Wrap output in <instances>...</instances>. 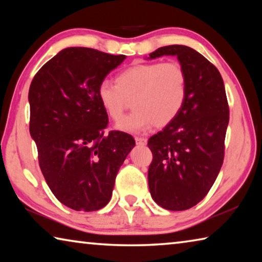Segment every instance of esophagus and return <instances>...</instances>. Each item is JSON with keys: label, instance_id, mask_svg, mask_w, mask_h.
Listing matches in <instances>:
<instances>
[{"label": "esophagus", "instance_id": "1", "mask_svg": "<svg viewBox=\"0 0 262 262\" xmlns=\"http://www.w3.org/2000/svg\"><path fill=\"white\" fill-rule=\"evenodd\" d=\"M135 142H136L137 145H145V144H147V139H144V137L137 136V137H135Z\"/></svg>", "mask_w": 262, "mask_h": 262}]
</instances>
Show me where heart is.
<instances>
[{
  "mask_svg": "<svg viewBox=\"0 0 262 262\" xmlns=\"http://www.w3.org/2000/svg\"><path fill=\"white\" fill-rule=\"evenodd\" d=\"M188 79L179 62L135 63L115 76V84L101 82L97 89L101 108L110 119L119 121L132 99L134 111L117 126L139 133L154 123L164 127L178 117L187 98Z\"/></svg>",
  "mask_w": 262,
  "mask_h": 262,
  "instance_id": "1",
  "label": "heart"
}]
</instances>
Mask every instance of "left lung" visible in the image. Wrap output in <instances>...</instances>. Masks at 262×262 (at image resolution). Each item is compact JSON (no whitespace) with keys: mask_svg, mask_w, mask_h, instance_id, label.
Instances as JSON below:
<instances>
[{"mask_svg":"<svg viewBox=\"0 0 262 262\" xmlns=\"http://www.w3.org/2000/svg\"><path fill=\"white\" fill-rule=\"evenodd\" d=\"M176 55L187 74L183 110L162 132L151 136L148 181L154 201L167 210H186L203 200L224 159L229 105L221 74L193 48L170 45L149 59Z\"/></svg>","mask_w":262,"mask_h":262,"instance_id":"1","label":"left lung"}]
</instances>
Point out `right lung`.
Instances as JSON below:
<instances>
[{"label": "right lung", "mask_w": 262, "mask_h": 262, "mask_svg": "<svg viewBox=\"0 0 262 262\" xmlns=\"http://www.w3.org/2000/svg\"><path fill=\"white\" fill-rule=\"evenodd\" d=\"M126 59L94 48L69 47L46 62L31 82L30 134L48 187L77 211L101 209L112 196L115 177L135 140L114 130L97 89Z\"/></svg>", "instance_id": "obj_1"}]
</instances>
